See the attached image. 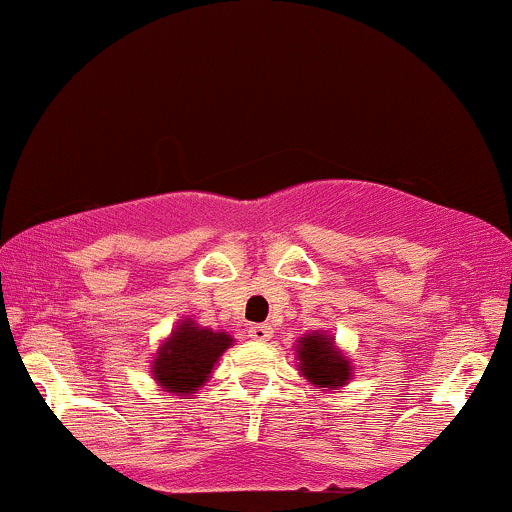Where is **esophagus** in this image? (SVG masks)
<instances>
[{
	"instance_id": "34e87169",
	"label": "esophagus",
	"mask_w": 512,
	"mask_h": 512,
	"mask_svg": "<svg viewBox=\"0 0 512 512\" xmlns=\"http://www.w3.org/2000/svg\"><path fill=\"white\" fill-rule=\"evenodd\" d=\"M272 327L269 325H252L248 330V337L255 339V342H269L272 339Z\"/></svg>"
}]
</instances>
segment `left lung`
Returning <instances> with one entry per match:
<instances>
[{
    "instance_id": "8db88e82",
    "label": "left lung",
    "mask_w": 512,
    "mask_h": 512,
    "mask_svg": "<svg viewBox=\"0 0 512 512\" xmlns=\"http://www.w3.org/2000/svg\"><path fill=\"white\" fill-rule=\"evenodd\" d=\"M293 354H296L298 361V373L315 390H344L354 380V363L339 349L327 330L305 332L293 346Z\"/></svg>"
}]
</instances>
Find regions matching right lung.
Here are the masks:
<instances>
[{"mask_svg":"<svg viewBox=\"0 0 512 512\" xmlns=\"http://www.w3.org/2000/svg\"><path fill=\"white\" fill-rule=\"evenodd\" d=\"M231 346L233 337L228 332L209 330L192 317H182L156 349L149 373L163 392L192 399L211 378L223 351Z\"/></svg>","mask_w":512,"mask_h":512,"instance_id":"add662e5","label":"right lung"}]
</instances>
